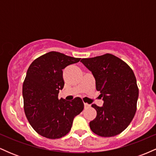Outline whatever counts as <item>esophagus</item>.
<instances>
[{
    "label": "esophagus",
    "instance_id": "1",
    "mask_svg": "<svg viewBox=\"0 0 156 156\" xmlns=\"http://www.w3.org/2000/svg\"><path fill=\"white\" fill-rule=\"evenodd\" d=\"M89 107H90V105L88 104V103H84V108H89Z\"/></svg>",
    "mask_w": 156,
    "mask_h": 156
}]
</instances>
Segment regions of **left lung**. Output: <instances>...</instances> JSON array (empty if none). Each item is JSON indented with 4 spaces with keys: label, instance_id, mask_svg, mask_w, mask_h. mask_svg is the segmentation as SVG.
<instances>
[{
    "label": "left lung",
    "instance_id": "1",
    "mask_svg": "<svg viewBox=\"0 0 156 156\" xmlns=\"http://www.w3.org/2000/svg\"><path fill=\"white\" fill-rule=\"evenodd\" d=\"M80 62L92 73L96 89L104 101L102 107L92 105L97 116L89 122L91 130L102 137L121 133L136 111L139 88L133 71L124 61L110 53Z\"/></svg>",
    "mask_w": 156,
    "mask_h": 156
}]
</instances>
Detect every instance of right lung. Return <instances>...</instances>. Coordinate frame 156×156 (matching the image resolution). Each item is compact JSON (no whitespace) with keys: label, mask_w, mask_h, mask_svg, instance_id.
Here are the masks:
<instances>
[{"label":"right lung","mask_w":156,"mask_h":156,"mask_svg":"<svg viewBox=\"0 0 156 156\" xmlns=\"http://www.w3.org/2000/svg\"><path fill=\"white\" fill-rule=\"evenodd\" d=\"M80 59L51 51L36 58L28 67L23 85L24 111L39 135L51 139L64 136L75 117L83 111L80 98L70 102L58 98L64 85L62 69Z\"/></svg>","instance_id":"1"}]
</instances>
